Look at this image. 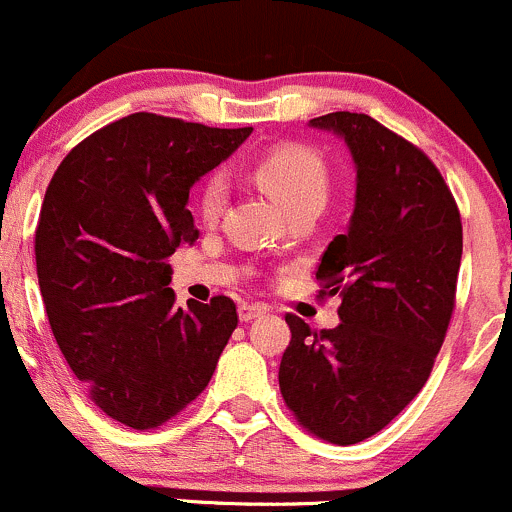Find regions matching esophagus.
I'll return each mask as SVG.
<instances>
[{"label": "esophagus", "instance_id": "1", "mask_svg": "<svg viewBox=\"0 0 512 512\" xmlns=\"http://www.w3.org/2000/svg\"><path fill=\"white\" fill-rule=\"evenodd\" d=\"M266 313V308L258 303H251V305H239V320L241 323H251L254 318H261V315Z\"/></svg>", "mask_w": 512, "mask_h": 512}]
</instances>
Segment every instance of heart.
<instances>
[{"label": "heart", "mask_w": 512, "mask_h": 512, "mask_svg": "<svg viewBox=\"0 0 512 512\" xmlns=\"http://www.w3.org/2000/svg\"><path fill=\"white\" fill-rule=\"evenodd\" d=\"M256 179L283 209L303 202L323 204L328 194V172L323 160L305 145H283L268 152L256 165ZM226 202L229 184L221 172H214L199 189V212L207 221H214L221 217Z\"/></svg>", "instance_id": "heart-1"}]
</instances>
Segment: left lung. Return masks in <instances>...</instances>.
<instances>
[{
    "instance_id": "8db88e82",
    "label": "left lung",
    "mask_w": 512,
    "mask_h": 512,
    "mask_svg": "<svg viewBox=\"0 0 512 512\" xmlns=\"http://www.w3.org/2000/svg\"><path fill=\"white\" fill-rule=\"evenodd\" d=\"M345 140L355 209L315 278L340 295V325L310 330L286 315L291 345L278 367L288 409L315 436L370 439L421 392L444 345L463 254L461 214L434 162L362 113L310 120Z\"/></svg>"
}]
</instances>
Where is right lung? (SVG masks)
Here are the masks:
<instances>
[{
  "label": "right lung",
  "mask_w": 512,
  "mask_h": 512,
  "mask_svg": "<svg viewBox=\"0 0 512 512\" xmlns=\"http://www.w3.org/2000/svg\"><path fill=\"white\" fill-rule=\"evenodd\" d=\"M251 130L133 113L51 177L34 239L41 298L68 367L120 424L155 429L182 412L239 323L226 295L177 308L167 258L199 236L192 184Z\"/></svg>",
  "instance_id": "1"
}]
</instances>
